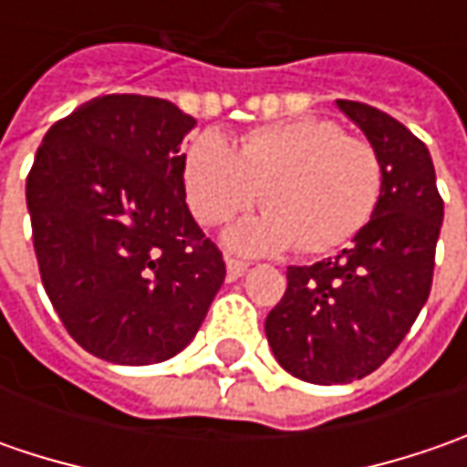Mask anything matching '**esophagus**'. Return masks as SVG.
Returning a JSON list of instances; mask_svg holds the SVG:
<instances>
[{"instance_id": "1", "label": "esophagus", "mask_w": 467, "mask_h": 467, "mask_svg": "<svg viewBox=\"0 0 467 467\" xmlns=\"http://www.w3.org/2000/svg\"><path fill=\"white\" fill-rule=\"evenodd\" d=\"M246 267H249V265H246V262H244V260H236V257H228V260H225V278H228V280H239L244 275V273H246Z\"/></svg>"}]
</instances>
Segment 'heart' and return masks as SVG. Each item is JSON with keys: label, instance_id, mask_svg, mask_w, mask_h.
I'll return each mask as SVG.
<instances>
[{"label": "heart", "instance_id": "b5f03b06", "mask_svg": "<svg viewBox=\"0 0 467 467\" xmlns=\"http://www.w3.org/2000/svg\"><path fill=\"white\" fill-rule=\"evenodd\" d=\"M182 182L192 215L205 225L249 210L262 192L267 213L228 234L236 249L327 254L374 218L385 166L371 142L346 135L337 121L304 117L254 127L239 150L218 132L197 135L182 158Z\"/></svg>", "mask_w": 467, "mask_h": 467}]
</instances>
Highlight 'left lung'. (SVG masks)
<instances>
[{
  "instance_id": "left-lung-1",
  "label": "left lung",
  "mask_w": 467,
  "mask_h": 467,
  "mask_svg": "<svg viewBox=\"0 0 467 467\" xmlns=\"http://www.w3.org/2000/svg\"><path fill=\"white\" fill-rule=\"evenodd\" d=\"M385 166L374 218L348 249L288 267V288L265 319L278 364L312 385H346L379 368L421 312L434 278L444 202L429 148L385 111L337 100Z\"/></svg>"
}]
</instances>
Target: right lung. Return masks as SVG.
Listing matches in <instances>:
<instances>
[{
    "instance_id": "obj_1",
    "label": "right lung",
    "mask_w": 467,
    "mask_h": 467,
    "mask_svg": "<svg viewBox=\"0 0 467 467\" xmlns=\"http://www.w3.org/2000/svg\"><path fill=\"white\" fill-rule=\"evenodd\" d=\"M171 100L100 96L59 119L26 197L41 280L67 332L103 361L148 367L187 348L223 285L221 249L184 200Z\"/></svg>"
}]
</instances>
